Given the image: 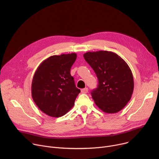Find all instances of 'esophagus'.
<instances>
[{
  "label": "esophagus",
  "mask_w": 159,
  "mask_h": 159,
  "mask_svg": "<svg viewBox=\"0 0 159 159\" xmlns=\"http://www.w3.org/2000/svg\"><path fill=\"white\" fill-rule=\"evenodd\" d=\"M81 92L82 93H87L88 92V88H84V89H81Z\"/></svg>",
  "instance_id": "1"
}]
</instances>
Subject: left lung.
I'll list each match as a JSON object with an SVG mask.
<instances>
[{"label": "left lung", "mask_w": 159, "mask_h": 159, "mask_svg": "<svg viewBox=\"0 0 159 159\" xmlns=\"http://www.w3.org/2000/svg\"><path fill=\"white\" fill-rule=\"evenodd\" d=\"M98 80L91 94L97 106L106 113L121 111L130 101L134 91L131 70L118 55L110 51L88 52L84 54Z\"/></svg>", "instance_id": "left-lung-1"}]
</instances>
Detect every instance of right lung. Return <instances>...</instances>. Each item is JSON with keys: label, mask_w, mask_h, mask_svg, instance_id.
<instances>
[{"label": "right lung", "mask_w": 159, "mask_h": 159, "mask_svg": "<svg viewBox=\"0 0 159 159\" xmlns=\"http://www.w3.org/2000/svg\"><path fill=\"white\" fill-rule=\"evenodd\" d=\"M76 59L75 53L51 56L41 63L34 73L32 97L38 108L52 117L66 114L80 92L70 74Z\"/></svg>", "instance_id": "add662e5"}]
</instances>
